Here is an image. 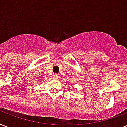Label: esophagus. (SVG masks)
I'll use <instances>...</instances> for the list:
<instances>
[{"label": "esophagus", "instance_id": "1", "mask_svg": "<svg viewBox=\"0 0 127 127\" xmlns=\"http://www.w3.org/2000/svg\"><path fill=\"white\" fill-rule=\"evenodd\" d=\"M58 77V75L57 74H54L53 75V78H54V79H57Z\"/></svg>", "mask_w": 127, "mask_h": 127}]
</instances>
